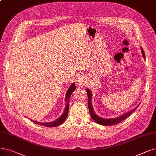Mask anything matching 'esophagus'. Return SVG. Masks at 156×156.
Masks as SVG:
<instances>
[{"label": "esophagus", "mask_w": 156, "mask_h": 156, "mask_svg": "<svg viewBox=\"0 0 156 156\" xmlns=\"http://www.w3.org/2000/svg\"><path fill=\"white\" fill-rule=\"evenodd\" d=\"M87 81V79L85 78V76L84 75H80L78 77V83L79 85H83L85 84Z\"/></svg>", "instance_id": "esophagus-1"}]
</instances>
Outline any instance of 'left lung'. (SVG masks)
Listing matches in <instances>:
<instances>
[{
	"instance_id": "left-lung-1",
	"label": "left lung",
	"mask_w": 156,
	"mask_h": 156,
	"mask_svg": "<svg viewBox=\"0 0 156 156\" xmlns=\"http://www.w3.org/2000/svg\"><path fill=\"white\" fill-rule=\"evenodd\" d=\"M141 52L142 56L144 59H145V53L143 50V48H141ZM87 92L88 95V109H89V112L90 114V116L94 121L97 122L98 124L103 125V126H110V125H114L119 123V122H121L122 120L125 119L127 118L131 114L133 113L138 107V105H140L139 104L136 108H135L129 111L128 112L122 114V115L117 117V118H103L102 117H100L94 112L93 106L92 104V92L90 90V89L87 88Z\"/></svg>"
}]
</instances>
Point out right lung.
Listing matches in <instances>:
<instances>
[{
    "mask_svg": "<svg viewBox=\"0 0 156 156\" xmlns=\"http://www.w3.org/2000/svg\"><path fill=\"white\" fill-rule=\"evenodd\" d=\"M76 88L75 87V83H73L70 87H69L68 90H67L66 94L65 96V102H66V108L64 110V112L63 114H62V115L57 118V119H55L54 121L52 122H38V121H36L34 120H31V121H33L36 124L42 125L44 126H47V127H55L57 126H59L60 125H61L62 122L66 120L67 118V116L68 114V111H69V99L71 95V94L75 91V90Z\"/></svg>",
    "mask_w": 156,
    "mask_h": 156,
    "instance_id": "add662e5",
    "label": "right lung"
}]
</instances>
